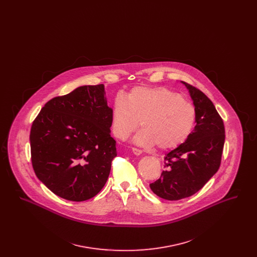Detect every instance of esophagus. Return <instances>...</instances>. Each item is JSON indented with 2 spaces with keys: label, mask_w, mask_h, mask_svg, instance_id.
<instances>
[{
  "label": "esophagus",
  "mask_w": 257,
  "mask_h": 257,
  "mask_svg": "<svg viewBox=\"0 0 257 257\" xmlns=\"http://www.w3.org/2000/svg\"><path fill=\"white\" fill-rule=\"evenodd\" d=\"M132 151H133V153H134L135 155H141L142 152H143L142 149L136 148V147H132Z\"/></svg>",
  "instance_id": "obj_1"
}]
</instances>
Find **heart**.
<instances>
[{
    "label": "heart",
    "instance_id": "b5f03b06",
    "mask_svg": "<svg viewBox=\"0 0 257 257\" xmlns=\"http://www.w3.org/2000/svg\"><path fill=\"white\" fill-rule=\"evenodd\" d=\"M195 107L166 87L136 86L127 96L118 94L111 109V128L119 140H126L141 125L135 138L143 147L157 146L162 150L184 144L196 125Z\"/></svg>",
    "mask_w": 257,
    "mask_h": 257
}]
</instances>
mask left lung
<instances>
[{"mask_svg":"<svg viewBox=\"0 0 257 257\" xmlns=\"http://www.w3.org/2000/svg\"><path fill=\"white\" fill-rule=\"evenodd\" d=\"M189 89L196 112V125L190 138L165 157L161 177L150 184L157 196L179 200L193 196L218 171L225 131L213 102L198 88L182 82Z\"/></svg>","mask_w":257,"mask_h":257,"instance_id":"8db88e82","label":"left lung"}]
</instances>
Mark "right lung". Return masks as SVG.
Masks as SVG:
<instances>
[{
    "label": "right lung",
    "mask_w": 257,
    "mask_h": 257,
    "mask_svg": "<svg viewBox=\"0 0 257 257\" xmlns=\"http://www.w3.org/2000/svg\"><path fill=\"white\" fill-rule=\"evenodd\" d=\"M110 126L111 108L102 84L79 86L49 100L30 134L37 178L67 200L84 201L96 196L116 156Z\"/></svg>",
    "instance_id": "1"
}]
</instances>
